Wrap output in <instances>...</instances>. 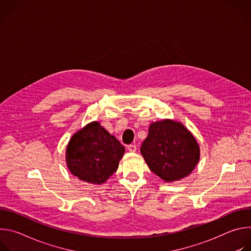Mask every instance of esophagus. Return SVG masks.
<instances>
[{
	"instance_id": "1",
	"label": "esophagus",
	"mask_w": 251,
	"mask_h": 251,
	"mask_svg": "<svg viewBox=\"0 0 251 251\" xmlns=\"http://www.w3.org/2000/svg\"><path fill=\"white\" fill-rule=\"evenodd\" d=\"M136 150H137L136 145H129V146H128V151H129V152L134 153V152H136Z\"/></svg>"
}]
</instances>
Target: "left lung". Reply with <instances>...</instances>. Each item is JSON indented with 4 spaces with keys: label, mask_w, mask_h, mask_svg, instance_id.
Here are the masks:
<instances>
[{
    "label": "left lung",
    "mask_w": 251,
    "mask_h": 251,
    "mask_svg": "<svg viewBox=\"0 0 251 251\" xmlns=\"http://www.w3.org/2000/svg\"><path fill=\"white\" fill-rule=\"evenodd\" d=\"M140 151L149 169L166 183L188 176L201 157L193 133L183 123L172 119L151 123Z\"/></svg>",
    "instance_id": "left-lung-1"
}]
</instances>
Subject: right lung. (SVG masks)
<instances>
[{"instance_id":"1","label":"right lung","mask_w":251,"mask_h":251,"mask_svg":"<svg viewBox=\"0 0 251 251\" xmlns=\"http://www.w3.org/2000/svg\"><path fill=\"white\" fill-rule=\"evenodd\" d=\"M124 153L120 142L93 121L71 136L65 162L69 172L79 180L101 185L117 171Z\"/></svg>"}]
</instances>
